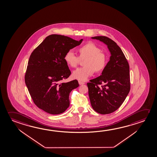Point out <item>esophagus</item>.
Returning a JSON list of instances; mask_svg holds the SVG:
<instances>
[{
  "mask_svg": "<svg viewBox=\"0 0 157 157\" xmlns=\"http://www.w3.org/2000/svg\"><path fill=\"white\" fill-rule=\"evenodd\" d=\"M78 82H79V85H83V84H85L84 82H82V81H80V80L78 81Z\"/></svg>",
  "mask_w": 157,
  "mask_h": 157,
  "instance_id": "esophagus-1",
  "label": "esophagus"
}]
</instances>
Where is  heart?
I'll return each mask as SVG.
<instances>
[{
  "label": "heart",
  "mask_w": 157,
  "mask_h": 157,
  "mask_svg": "<svg viewBox=\"0 0 157 157\" xmlns=\"http://www.w3.org/2000/svg\"><path fill=\"white\" fill-rule=\"evenodd\" d=\"M78 56L71 50L64 54V60L66 64L72 68H75L80 59H85L82 62L84 67L75 70L72 77L75 79L84 81L93 75L94 72L98 73L103 71L107 63V57L96 44L89 42L77 49Z\"/></svg>",
  "instance_id": "1"
}]
</instances>
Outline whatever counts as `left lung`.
Listing matches in <instances>:
<instances>
[{
	"label": "left lung",
	"mask_w": 157,
	"mask_h": 157,
	"mask_svg": "<svg viewBox=\"0 0 157 157\" xmlns=\"http://www.w3.org/2000/svg\"><path fill=\"white\" fill-rule=\"evenodd\" d=\"M92 38L106 44L111 54L110 60L102 75L87 83L93 109L100 114H107L118 109L130 91L129 65L122 50L115 41L105 36H94Z\"/></svg>",
	"instance_id": "8db88e82"
}]
</instances>
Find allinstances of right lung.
<instances>
[{
	"instance_id": "obj_1",
	"label": "right lung",
	"mask_w": 157,
	"mask_h": 157,
	"mask_svg": "<svg viewBox=\"0 0 157 157\" xmlns=\"http://www.w3.org/2000/svg\"><path fill=\"white\" fill-rule=\"evenodd\" d=\"M68 36L52 34L34 49L29 59L25 81L34 104L46 113L59 114L70 106L69 95L77 80L62 82L71 72L64 60L66 52L79 45Z\"/></svg>"
}]
</instances>
